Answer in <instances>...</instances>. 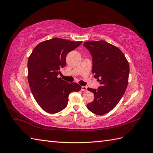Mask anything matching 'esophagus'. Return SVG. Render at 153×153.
Here are the masks:
<instances>
[{
    "mask_svg": "<svg viewBox=\"0 0 153 153\" xmlns=\"http://www.w3.org/2000/svg\"><path fill=\"white\" fill-rule=\"evenodd\" d=\"M81 89L82 91H87V87L86 86H82Z\"/></svg>",
    "mask_w": 153,
    "mask_h": 153,
    "instance_id": "esophagus-1",
    "label": "esophagus"
}]
</instances>
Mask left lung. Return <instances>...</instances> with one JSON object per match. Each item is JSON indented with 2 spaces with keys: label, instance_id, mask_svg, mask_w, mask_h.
<instances>
[{
  "label": "left lung",
  "instance_id": "left-lung-1",
  "mask_svg": "<svg viewBox=\"0 0 153 153\" xmlns=\"http://www.w3.org/2000/svg\"><path fill=\"white\" fill-rule=\"evenodd\" d=\"M84 47L92 57V69L101 86L88 88L94 99L87 107L96 115L109 112L121 100L128 86L129 66L121 50L105 41H86Z\"/></svg>",
  "mask_w": 153,
  "mask_h": 153
}]
</instances>
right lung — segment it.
I'll list each match as a JSON object with an SVG mask.
<instances>
[{"label": "right lung", "instance_id": "obj_1", "mask_svg": "<svg viewBox=\"0 0 153 153\" xmlns=\"http://www.w3.org/2000/svg\"><path fill=\"white\" fill-rule=\"evenodd\" d=\"M82 43L55 38L44 41L32 50L28 60V82L35 100L49 114L61 112L68 105L72 92L81 86L58 78L59 69L66 66L67 54Z\"/></svg>", "mask_w": 153, "mask_h": 153}]
</instances>
